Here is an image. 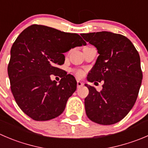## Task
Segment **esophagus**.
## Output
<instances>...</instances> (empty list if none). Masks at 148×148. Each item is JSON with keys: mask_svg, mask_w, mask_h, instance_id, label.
Returning <instances> with one entry per match:
<instances>
[{"mask_svg": "<svg viewBox=\"0 0 148 148\" xmlns=\"http://www.w3.org/2000/svg\"><path fill=\"white\" fill-rule=\"evenodd\" d=\"M77 87H82L83 85H84V84H83L82 82H80V81H77Z\"/></svg>", "mask_w": 148, "mask_h": 148, "instance_id": "34e87169", "label": "esophagus"}]
</instances>
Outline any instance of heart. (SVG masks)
Here are the masks:
<instances>
[{
  "instance_id": "obj_1",
  "label": "heart",
  "mask_w": 148,
  "mask_h": 148,
  "mask_svg": "<svg viewBox=\"0 0 148 148\" xmlns=\"http://www.w3.org/2000/svg\"><path fill=\"white\" fill-rule=\"evenodd\" d=\"M74 74H76L77 77H82L84 76V71L82 70H76L74 71Z\"/></svg>"
}]
</instances>
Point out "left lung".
Here are the masks:
<instances>
[{
	"label": "left lung",
	"mask_w": 148,
	"mask_h": 148,
	"mask_svg": "<svg viewBox=\"0 0 148 148\" xmlns=\"http://www.w3.org/2000/svg\"><path fill=\"white\" fill-rule=\"evenodd\" d=\"M99 53L87 75V81H103L100 92L85 84L89 95L84 99L87 117L93 122L110 125L119 122L134 106L142 84L140 58L125 36L110 32L81 34Z\"/></svg>",
	"instance_id": "left-lung-1"
}]
</instances>
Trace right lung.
Masks as SVG:
<instances>
[{"label": "right lung", "instance_id": "right-lung-1", "mask_svg": "<svg viewBox=\"0 0 148 148\" xmlns=\"http://www.w3.org/2000/svg\"><path fill=\"white\" fill-rule=\"evenodd\" d=\"M86 42L76 33L33 24L13 44L8 66L11 90L18 107L35 121H48L64 112L67 100L77 90L71 74H61L57 84L50 75L61 71L63 53Z\"/></svg>", "mask_w": 148, "mask_h": 148}]
</instances>
